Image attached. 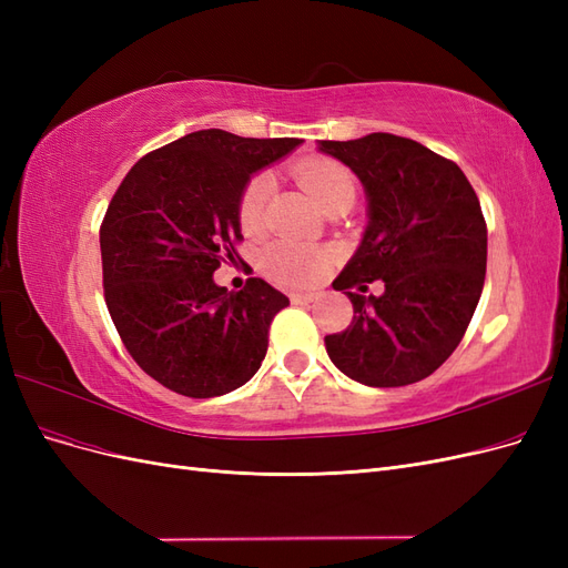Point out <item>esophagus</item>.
<instances>
[{
    "mask_svg": "<svg viewBox=\"0 0 568 568\" xmlns=\"http://www.w3.org/2000/svg\"><path fill=\"white\" fill-rule=\"evenodd\" d=\"M291 301H294V303H303V305H307V303L317 301V294H315V291H294V294H291Z\"/></svg>",
    "mask_w": 568,
    "mask_h": 568,
    "instance_id": "1",
    "label": "esophagus"
}]
</instances>
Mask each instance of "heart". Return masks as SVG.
<instances>
[{
	"instance_id": "obj_1",
	"label": "heart",
	"mask_w": 568,
	"mask_h": 568,
	"mask_svg": "<svg viewBox=\"0 0 568 568\" xmlns=\"http://www.w3.org/2000/svg\"><path fill=\"white\" fill-rule=\"evenodd\" d=\"M296 178L313 201L324 211L326 205L334 203L343 194L355 196V180L346 168L332 161H311L296 170ZM272 192V180L267 175L253 178L242 201H239V217L248 232L263 227L265 205ZM332 263V253L320 246L301 244V242H277L263 253V270L274 282L298 286L320 280Z\"/></svg>"
}]
</instances>
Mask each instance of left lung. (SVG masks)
I'll list each match as a JSON object with an SVG mask.
<instances>
[{
    "label": "left lung",
    "mask_w": 568,
    "mask_h": 568,
    "mask_svg": "<svg viewBox=\"0 0 568 568\" xmlns=\"http://www.w3.org/2000/svg\"><path fill=\"white\" fill-rule=\"evenodd\" d=\"M317 149L348 165L367 196L363 242L332 284L351 298L353 322L324 336L326 353L365 386L422 382L459 346L484 291L478 196L453 161L407 136L372 132ZM374 278L385 282L382 297L356 294Z\"/></svg>",
    "instance_id": "1"
}]
</instances>
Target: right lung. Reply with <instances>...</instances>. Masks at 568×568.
I'll list each match as a JSON object with an SVG mask.
<instances>
[{"mask_svg": "<svg viewBox=\"0 0 568 568\" xmlns=\"http://www.w3.org/2000/svg\"><path fill=\"white\" fill-rule=\"evenodd\" d=\"M301 144L199 130L146 153L120 182L99 232L104 296L128 353L165 388L215 398L261 369L288 298L261 277L227 291L213 272L242 242L251 178Z\"/></svg>", "mask_w": 568, "mask_h": 568, "instance_id": "right-lung-1", "label": "right lung"}]
</instances>
